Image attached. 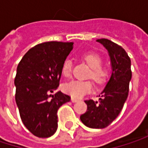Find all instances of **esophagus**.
<instances>
[{
  "instance_id": "obj_1",
  "label": "esophagus",
  "mask_w": 148,
  "mask_h": 148,
  "mask_svg": "<svg viewBox=\"0 0 148 148\" xmlns=\"http://www.w3.org/2000/svg\"><path fill=\"white\" fill-rule=\"evenodd\" d=\"M71 101H72L73 103H76V102H78V101H79V99H74V98H72V99H71Z\"/></svg>"
}]
</instances>
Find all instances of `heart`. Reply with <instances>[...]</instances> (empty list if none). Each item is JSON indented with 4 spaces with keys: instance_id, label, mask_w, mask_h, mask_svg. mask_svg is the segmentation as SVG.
Listing matches in <instances>:
<instances>
[{
    "instance_id": "1",
    "label": "heart",
    "mask_w": 148,
    "mask_h": 148,
    "mask_svg": "<svg viewBox=\"0 0 148 148\" xmlns=\"http://www.w3.org/2000/svg\"><path fill=\"white\" fill-rule=\"evenodd\" d=\"M82 59L92 69L89 74V77H91L98 84L103 83L106 78L108 77V70L105 68L100 66L102 63V58L100 57V56L95 52H89L83 55ZM71 70H72V62L71 60L67 59L62 65V74L65 77H68L71 74ZM92 89H93V84L89 80L83 81V80L73 79L67 82L63 86V90L66 93L69 94L73 98H77V99L82 98L86 93L92 92Z\"/></svg>"
}]
</instances>
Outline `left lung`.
<instances>
[{
    "mask_svg": "<svg viewBox=\"0 0 148 148\" xmlns=\"http://www.w3.org/2000/svg\"><path fill=\"white\" fill-rule=\"evenodd\" d=\"M97 42L108 51L111 74L99 100L85 101L87 110L80 116V120L86 127L103 129L118 116L127 100L132 72L130 58L120 45L105 38L97 39Z\"/></svg>",
    "mask_w": 148,
    "mask_h": 148,
    "instance_id": "obj_1",
    "label": "left lung"
}]
</instances>
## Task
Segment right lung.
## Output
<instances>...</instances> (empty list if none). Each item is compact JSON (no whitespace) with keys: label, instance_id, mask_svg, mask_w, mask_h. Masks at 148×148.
I'll use <instances>...</instances> for the list:
<instances>
[{"label":"right lung","instance_id":"1","mask_svg":"<svg viewBox=\"0 0 148 148\" xmlns=\"http://www.w3.org/2000/svg\"><path fill=\"white\" fill-rule=\"evenodd\" d=\"M73 45V42H46L36 45L25 53L17 67L15 101L24 125L39 138L56 133L57 110L70 101L69 95L56 90Z\"/></svg>","mask_w":148,"mask_h":148}]
</instances>
